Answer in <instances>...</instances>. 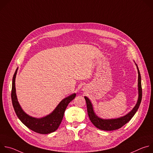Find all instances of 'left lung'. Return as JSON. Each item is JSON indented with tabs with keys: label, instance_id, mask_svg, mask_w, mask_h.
Wrapping results in <instances>:
<instances>
[{
	"label": "left lung",
	"instance_id": "1",
	"mask_svg": "<svg viewBox=\"0 0 153 153\" xmlns=\"http://www.w3.org/2000/svg\"><path fill=\"white\" fill-rule=\"evenodd\" d=\"M136 65L138 71V99L135 106L133 108V110L126 115L116 119H102L96 114L94 111L93 104L90 100L86 96L84 97L86 103L87 112H88L89 118L91 122L93 123V124L97 128L104 131H113L119 129L131 119L132 117L137 112L142 100V90L141 85L140 74L137 65L136 64Z\"/></svg>",
	"mask_w": 153,
	"mask_h": 153
}]
</instances>
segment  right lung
I'll return each instance as SVG.
<instances>
[{
    "label": "right lung",
    "mask_w": 153,
    "mask_h": 153,
    "mask_svg": "<svg viewBox=\"0 0 153 153\" xmlns=\"http://www.w3.org/2000/svg\"><path fill=\"white\" fill-rule=\"evenodd\" d=\"M17 70L18 68L16 69L13 77L11 90L13 106L17 116L26 126L36 133L47 134L55 131L59 128L62 120L65 111L66 110L68 105L75 98L76 94L73 93L62 100L53 111L47 116L40 118L32 117L27 114L22 110L17 98L15 80Z\"/></svg>",
    "instance_id": "1"
}]
</instances>
